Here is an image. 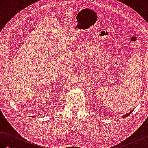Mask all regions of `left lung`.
<instances>
[{"instance_id":"obj_1","label":"left lung","mask_w":148,"mask_h":148,"mask_svg":"<svg viewBox=\"0 0 148 148\" xmlns=\"http://www.w3.org/2000/svg\"><path fill=\"white\" fill-rule=\"evenodd\" d=\"M132 111H132L131 112H130L129 113H128V114H125V115H124V116H123V118H126V117H127V116H129L130 114H131V113L132 112Z\"/></svg>"}]
</instances>
